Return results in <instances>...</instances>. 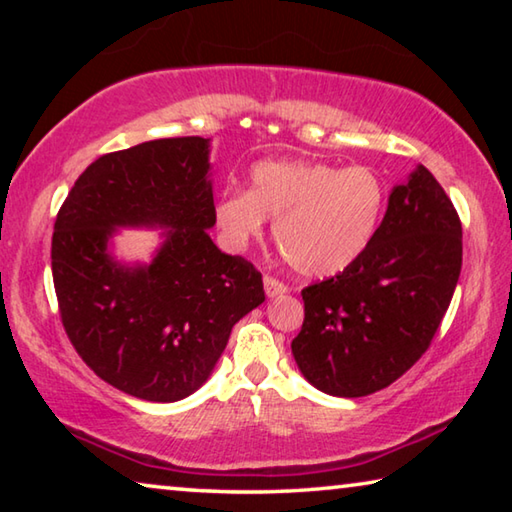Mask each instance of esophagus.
Segmentation results:
<instances>
[{"instance_id":"1","label":"esophagus","mask_w":512,"mask_h":512,"mask_svg":"<svg viewBox=\"0 0 512 512\" xmlns=\"http://www.w3.org/2000/svg\"><path fill=\"white\" fill-rule=\"evenodd\" d=\"M264 291H266L268 298H277V296H284V293H287L289 289H287V284H284V282L275 280V277H271V275H264Z\"/></svg>"}]
</instances>
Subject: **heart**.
<instances>
[{"mask_svg": "<svg viewBox=\"0 0 512 512\" xmlns=\"http://www.w3.org/2000/svg\"><path fill=\"white\" fill-rule=\"evenodd\" d=\"M386 189L370 167L311 160H264L250 169V189L223 192L214 219L232 248H244L275 216L273 239L305 277L341 273L370 246L384 214Z\"/></svg>", "mask_w": 512, "mask_h": 512, "instance_id": "heart-1", "label": "heart"}]
</instances>
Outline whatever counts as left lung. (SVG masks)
I'll return each mask as SVG.
<instances>
[{
	"instance_id": "left-lung-1",
	"label": "left lung",
	"mask_w": 512,
	"mask_h": 512,
	"mask_svg": "<svg viewBox=\"0 0 512 512\" xmlns=\"http://www.w3.org/2000/svg\"><path fill=\"white\" fill-rule=\"evenodd\" d=\"M463 264L452 201L418 164L393 187L361 257L302 289L305 320L291 343L302 375L334 397H363L400 379L431 345Z\"/></svg>"
}]
</instances>
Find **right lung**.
I'll list each match as a JSON object with an SVG mask.
<instances>
[{
    "label": "right lung",
    "mask_w": 512,
    "mask_h": 512,
    "mask_svg": "<svg viewBox=\"0 0 512 512\" xmlns=\"http://www.w3.org/2000/svg\"><path fill=\"white\" fill-rule=\"evenodd\" d=\"M216 223L210 140L167 137L101 155L58 210L51 273L60 318L79 357L146 402L201 388L230 332L264 302L262 273L225 255ZM117 227H167L151 265L109 255Z\"/></svg>",
    "instance_id": "add662e5"
}]
</instances>
